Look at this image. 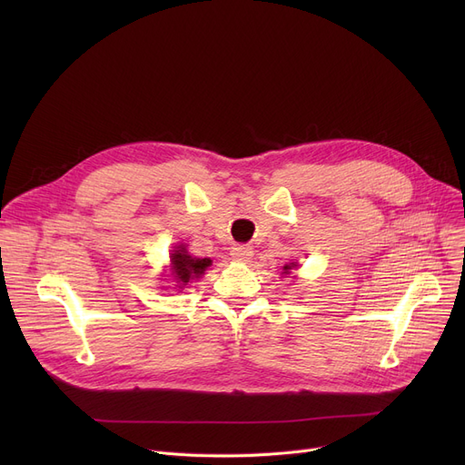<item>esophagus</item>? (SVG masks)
Listing matches in <instances>:
<instances>
[{"instance_id": "1", "label": "esophagus", "mask_w": 465, "mask_h": 465, "mask_svg": "<svg viewBox=\"0 0 465 465\" xmlns=\"http://www.w3.org/2000/svg\"><path fill=\"white\" fill-rule=\"evenodd\" d=\"M254 251L249 245H235L232 247V258L237 262H249L252 258Z\"/></svg>"}]
</instances>
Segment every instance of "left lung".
Returning a JSON list of instances; mask_svg holds the SVG:
<instances>
[{
  "label": "left lung",
  "instance_id": "8db88e82",
  "mask_svg": "<svg viewBox=\"0 0 465 465\" xmlns=\"http://www.w3.org/2000/svg\"><path fill=\"white\" fill-rule=\"evenodd\" d=\"M294 267H298V262H292V263H286L284 267H282V273H290V270H294Z\"/></svg>",
  "mask_w": 465,
  "mask_h": 465
}]
</instances>
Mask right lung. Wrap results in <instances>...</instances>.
<instances>
[{"label":"right lung","mask_w":465,"mask_h":465,"mask_svg":"<svg viewBox=\"0 0 465 465\" xmlns=\"http://www.w3.org/2000/svg\"><path fill=\"white\" fill-rule=\"evenodd\" d=\"M171 275H173L175 282L179 284H188L192 279H200L207 267L211 265L209 258H193L188 254L184 245L175 247V251L171 252ZM183 288V286H179Z\"/></svg>","instance_id":"1"}]
</instances>
